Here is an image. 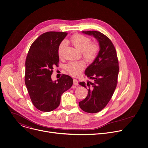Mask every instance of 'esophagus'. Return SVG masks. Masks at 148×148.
Wrapping results in <instances>:
<instances>
[{
	"instance_id": "obj_1",
	"label": "esophagus",
	"mask_w": 148,
	"mask_h": 148,
	"mask_svg": "<svg viewBox=\"0 0 148 148\" xmlns=\"http://www.w3.org/2000/svg\"><path fill=\"white\" fill-rule=\"evenodd\" d=\"M73 84L75 86H78V81L77 79H73Z\"/></svg>"
}]
</instances>
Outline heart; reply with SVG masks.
Here are the masks:
<instances>
[{"mask_svg":"<svg viewBox=\"0 0 148 148\" xmlns=\"http://www.w3.org/2000/svg\"><path fill=\"white\" fill-rule=\"evenodd\" d=\"M70 41L74 46L81 51L82 56L87 61L91 62L96 58L99 46L95 42H91L90 38L79 34H76L71 37ZM66 46V42L62 41L58 48V55L60 57L62 56L63 51ZM86 67L85 62L82 61H71L66 66L67 72L73 76L79 75Z\"/></svg>","mask_w":148,"mask_h":148,"instance_id":"heart-1","label":"heart"}]
</instances>
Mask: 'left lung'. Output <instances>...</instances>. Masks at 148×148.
<instances>
[{"instance_id": "8db88e82", "label": "left lung", "mask_w": 148, "mask_h": 148, "mask_svg": "<svg viewBox=\"0 0 148 148\" xmlns=\"http://www.w3.org/2000/svg\"><path fill=\"white\" fill-rule=\"evenodd\" d=\"M82 33L92 36L97 40L99 51L94 61L85 70L86 75L92 79L93 82H79L84 87H89L87 97L79 102V106L86 112L97 113L105 107L116 88L118 60L115 47L108 37L97 31H83Z\"/></svg>"}]
</instances>
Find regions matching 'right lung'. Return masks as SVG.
I'll return each instance as SVG.
<instances>
[{"label": "right lung", "mask_w": 148, "mask_h": 148, "mask_svg": "<svg viewBox=\"0 0 148 148\" xmlns=\"http://www.w3.org/2000/svg\"><path fill=\"white\" fill-rule=\"evenodd\" d=\"M67 33L49 32L40 35L31 45L26 60L25 84L31 101L38 110L50 112L60 105L63 92L71 88L73 78L63 75L53 81V67L59 61L58 48Z\"/></svg>", "instance_id": "1"}]
</instances>
